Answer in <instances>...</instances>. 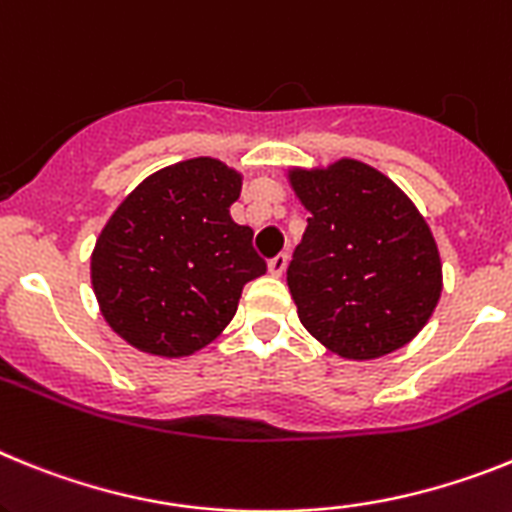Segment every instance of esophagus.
Returning <instances> with one entry per match:
<instances>
[{
    "label": "esophagus",
    "instance_id": "34e87169",
    "mask_svg": "<svg viewBox=\"0 0 512 512\" xmlns=\"http://www.w3.org/2000/svg\"><path fill=\"white\" fill-rule=\"evenodd\" d=\"M286 268H288V255H275L273 260L268 262V270L273 275H283L286 273Z\"/></svg>",
    "mask_w": 512,
    "mask_h": 512
}]
</instances>
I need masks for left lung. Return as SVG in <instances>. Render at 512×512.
<instances>
[{
  "label": "left lung",
  "instance_id": "left-lung-1",
  "mask_svg": "<svg viewBox=\"0 0 512 512\" xmlns=\"http://www.w3.org/2000/svg\"><path fill=\"white\" fill-rule=\"evenodd\" d=\"M288 177L311 213L286 273L301 324L350 361L407 345L443 288L441 255L415 203L355 159Z\"/></svg>",
  "mask_w": 512,
  "mask_h": 512
}]
</instances>
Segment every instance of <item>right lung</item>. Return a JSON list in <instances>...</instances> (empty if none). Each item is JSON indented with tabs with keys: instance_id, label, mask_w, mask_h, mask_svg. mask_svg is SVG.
Wrapping results in <instances>:
<instances>
[{
	"instance_id": "obj_1",
	"label": "right lung",
	"mask_w": 512,
	"mask_h": 512,
	"mask_svg": "<svg viewBox=\"0 0 512 512\" xmlns=\"http://www.w3.org/2000/svg\"><path fill=\"white\" fill-rule=\"evenodd\" d=\"M242 177L211 157L146 177L110 216L92 252L102 317L133 348L182 358L237 314L244 283L268 265L252 229L231 221Z\"/></svg>"
}]
</instances>
